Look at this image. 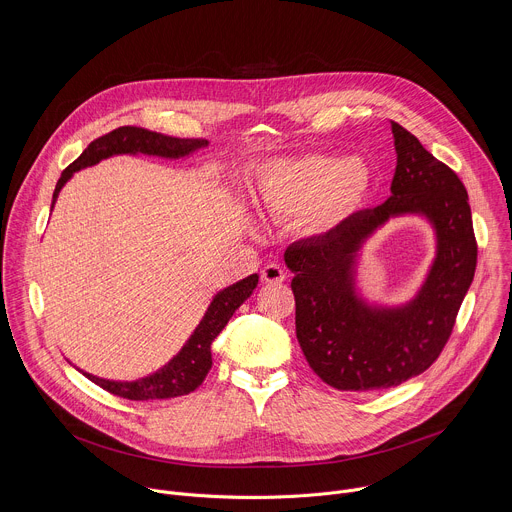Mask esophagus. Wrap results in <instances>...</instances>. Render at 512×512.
<instances>
[{
    "instance_id": "1",
    "label": "esophagus",
    "mask_w": 512,
    "mask_h": 512,
    "mask_svg": "<svg viewBox=\"0 0 512 512\" xmlns=\"http://www.w3.org/2000/svg\"><path fill=\"white\" fill-rule=\"evenodd\" d=\"M285 277H287L285 269H283L281 265H277V263H269V265H265L263 271H261V279H263L265 283H281Z\"/></svg>"
}]
</instances>
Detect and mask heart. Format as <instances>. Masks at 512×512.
Returning a JSON list of instances; mask_svg holds the SVG:
<instances>
[{"label":"heart","instance_id":"heart-1","mask_svg":"<svg viewBox=\"0 0 512 512\" xmlns=\"http://www.w3.org/2000/svg\"><path fill=\"white\" fill-rule=\"evenodd\" d=\"M371 190V172L358 158L308 154L259 166L255 192L279 218L302 216L310 235L334 231L356 212Z\"/></svg>","mask_w":512,"mask_h":512}]
</instances>
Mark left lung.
I'll list each match as a JSON object with an SVG mask.
<instances>
[{
	"instance_id": "1",
	"label": "left lung",
	"mask_w": 512,
	"mask_h": 512,
	"mask_svg": "<svg viewBox=\"0 0 512 512\" xmlns=\"http://www.w3.org/2000/svg\"><path fill=\"white\" fill-rule=\"evenodd\" d=\"M397 168L391 196L358 210L334 231L289 245L294 271L296 334L312 371L338 391L389 389L421 375L446 346L476 271V239L462 180L421 141L391 121ZM425 217L436 235V257L407 303H369L357 289L359 251L391 217Z\"/></svg>"
}]
</instances>
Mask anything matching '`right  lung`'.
Masks as SVG:
<instances>
[{
  "label": "right lung",
  "instance_id": "add662e5",
  "mask_svg": "<svg viewBox=\"0 0 512 512\" xmlns=\"http://www.w3.org/2000/svg\"><path fill=\"white\" fill-rule=\"evenodd\" d=\"M206 145H208L206 139H182V137H172L158 131L143 129V127H133V125L117 127L111 133L91 141L89 148L62 172L60 180L56 182L50 208H54V202L62 186L72 178V174L91 168L107 158L143 154V156H158L164 160H180L206 148ZM257 281H259V275L253 273L218 291V294L212 298L210 306L206 308L200 324L194 328V332L190 334L186 344L180 348V352L156 373L135 381H109L85 371L81 373L101 389L131 401L172 399V397H180L196 391L212 367V354H210L212 340L221 334V330L239 310V306L253 294Z\"/></svg>",
  "mask_w": 512,
  "mask_h": 512
}]
</instances>
